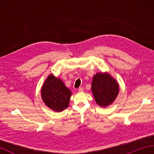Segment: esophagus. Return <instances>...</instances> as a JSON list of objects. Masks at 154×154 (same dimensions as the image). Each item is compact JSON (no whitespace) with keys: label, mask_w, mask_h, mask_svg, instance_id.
Segmentation results:
<instances>
[{"label":"esophagus","mask_w":154,"mask_h":154,"mask_svg":"<svg viewBox=\"0 0 154 154\" xmlns=\"http://www.w3.org/2000/svg\"><path fill=\"white\" fill-rule=\"evenodd\" d=\"M78 91H79V92H83L84 89L83 87H79V89H78Z\"/></svg>","instance_id":"34e87169"}]
</instances>
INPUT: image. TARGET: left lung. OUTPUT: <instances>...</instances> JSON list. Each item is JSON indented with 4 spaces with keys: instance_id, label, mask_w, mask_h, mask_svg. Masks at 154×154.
Wrapping results in <instances>:
<instances>
[{
    "instance_id": "1",
    "label": "left lung",
    "mask_w": 154,
    "mask_h": 154,
    "mask_svg": "<svg viewBox=\"0 0 154 154\" xmlns=\"http://www.w3.org/2000/svg\"><path fill=\"white\" fill-rule=\"evenodd\" d=\"M119 84L107 73H97L93 75L91 91L97 104L101 107L110 105L119 93Z\"/></svg>"
}]
</instances>
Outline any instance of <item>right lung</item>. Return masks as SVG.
Masks as SVG:
<instances>
[{"label":"right lung","instance_id":"obj_1","mask_svg":"<svg viewBox=\"0 0 154 154\" xmlns=\"http://www.w3.org/2000/svg\"><path fill=\"white\" fill-rule=\"evenodd\" d=\"M71 91L60 79L50 74L41 89V97L48 108L60 112L66 109L69 104Z\"/></svg>","mask_w":154,"mask_h":154}]
</instances>
